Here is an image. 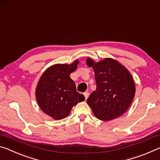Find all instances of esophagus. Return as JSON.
Returning <instances> with one entry per match:
<instances>
[{"instance_id": "obj_1", "label": "esophagus", "mask_w": 160, "mask_h": 160, "mask_svg": "<svg viewBox=\"0 0 160 160\" xmlns=\"http://www.w3.org/2000/svg\"><path fill=\"white\" fill-rule=\"evenodd\" d=\"M84 96H85V100L88 99V97H89V92H84Z\"/></svg>"}]
</instances>
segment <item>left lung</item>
Segmentation results:
<instances>
[{
	"label": "left lung",
	"mask_w": 160,
	"mask_h": 160,
	"mask_svg": "<svg viewBox=\"0 0 160 160\" xmlns=\"http://www.w3.org/2000/svg\"><path fill=\"white\" fill-rule=\"evenodd\" d=\"M89 67L94 71L97 88L87 99L96 117L102 121L118 118L131 106L135 93L134 80L130 72L114 59L94 62L88 58Z\"/></svg>",
	"instance_id": "8db88e82"
}]
</instances>
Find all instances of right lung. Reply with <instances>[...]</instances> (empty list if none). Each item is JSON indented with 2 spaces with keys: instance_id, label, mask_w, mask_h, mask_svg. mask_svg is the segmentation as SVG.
Wrapping results in <instances>:
<instances>
[{
  "instance_id": "add662e5",
  "label": "right lung",
  "mask_w": 160,
  "mask_h": 160,
  "mask_svg": "<svg viewBox=\"0 0 160 160\" xmlns=\"http://www.w3.org/2000/svg\"><path fill=\"white\" fill-rule=\"evenodd\" d=\"M79 61L72 64H55L42 74L36 88V98L43 112L55 120L67 117L72 108L85 100L78 92L70 74L77 68Z\"/></svg>"
}]
</instances>
